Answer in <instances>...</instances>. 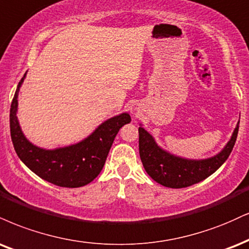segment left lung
Here are the masks:
<instances>
[{
	"mask_svg": "<svg viewBox=\"0 0 249 249\" xmlns=\"http://www.w3.org/2000/svg\"><path fill=\"white\" fill-rule=\"evenodd\" d=\"M239 123L232 138L219 154L205 160H188L169 154L157 145L145 128L139 127V154L146 173L168 188H185L212 175L227 160L238 137Z\"/></svg>",
	"mask_w": 249,
	"mask_h": 249,
	"instance_id": "1",
	"label": "left lung"
}]
</instances>
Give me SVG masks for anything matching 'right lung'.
Here are the masks:
<instances>
[{
	"instance_id": "obj_1",
	"label": "right lung",
	"mask_w": 249,
	"mask_h": 249,
	"mask_svg": "<svg viewBox=\"0 0 249 249\" xmlns=\"http://www.w3.org/2000/svg\"><path fill=\"white\" fill-rule=\"evenodd\" d=\"M24 77L17 86L10 107V134L18 158L36 175L59 187L79 188L90 183L103 168L119 128L131 122L130 115L122 113L107 119L75 145L56 149L39 148L24 137L17 121V97Z\"/></svg>"
}]
</instances>
